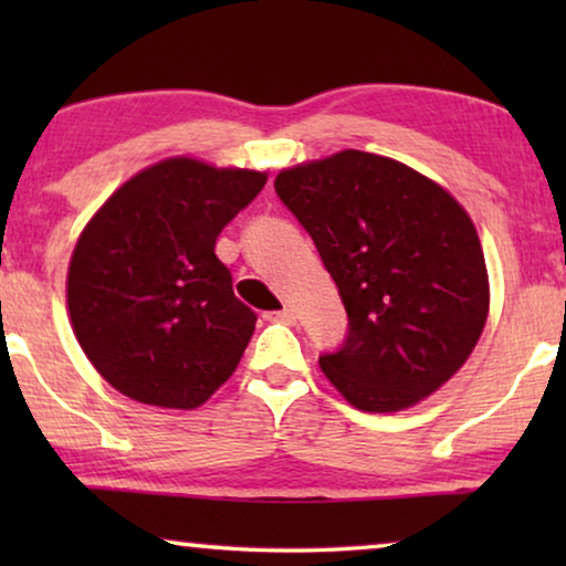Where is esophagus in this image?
<instances>
[{"instance_id": "34e87169", "label": "esophagus", "mask_w": 566, "mask_h": 566, "mask_svg": "<svg viewBox=\"0 0 566 566\" xmlns=\"http://www.w3.org/2000/svg\"><path fill=\"white\" fill-rule=\"evenodd\" d=\"M265 316H268L270 322H283V324L296 322V312H293V308H289V306L281 308V312H268Z\"/></svg>"}]
</instances>
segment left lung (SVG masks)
Instances as JSON below:
<instances>
[{"instance_id": "obj_1", "label": "left lung", "mask_w": 566, "mask_h": 566, "mask_svg": "<svg viewBox=\"0 0 566 566\" xmlns=\"http://www.w3.org/2000/svg\"><path fill=\"white\" fill-rule=\"evenodd\" d=\"M275 192L314 239L347 312L322 353L353 407L397 412L443 386L474 350L490 285L467 211L428 177L368 151L283 169Z\"/></svg>"}]
</instances>
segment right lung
I'll return each mask as SVG.
<instances>
[{"label": "right lung", "instance_id": "add662e5", "mask_svg": "<svg viewBox=\"0 0 566 566\" xmlns=\"http://www.w3.org/2000/svg\"><path fill=\"white\" fill-rule=\"evenodd\" d=\"M265 180L167 159L130 177L82 231L69 314L92 366L120 394L192 409L234 374L258 314L234 296L216 239Z\"/></svg>", "mask_w": 566, "mask_h": 566}]
</instances>
